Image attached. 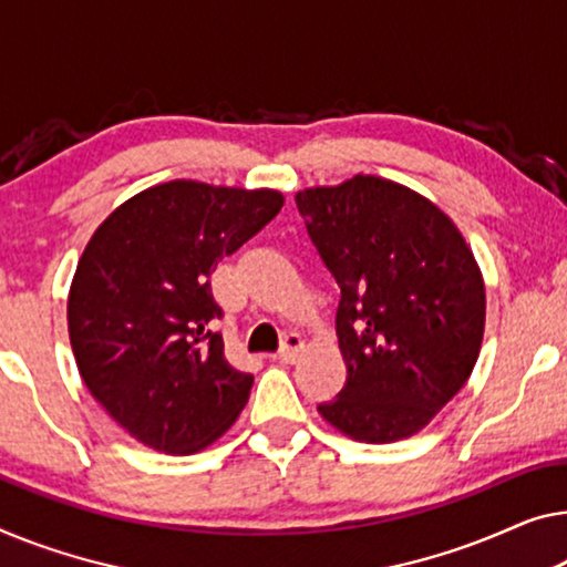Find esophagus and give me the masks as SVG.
Returning <instances> with one entry per match:
<instances>
[{
  "label": "esophagus",
  "instance_id": "esophagus-1",
  "mask_svg": "<svg viewBox=\"0 0 567 567\" xmlns=\"http://www.w3.org/2000/svg\"><path fill=\"white\" fill-rule=\"evenodd\" d=\"M300 353H302V338L298 333H287L275 359L282 361V364H292V361L300 359Z\"/></svg>",
  "mask_w": 567,
  "mask_h": 567
}]
</instances>
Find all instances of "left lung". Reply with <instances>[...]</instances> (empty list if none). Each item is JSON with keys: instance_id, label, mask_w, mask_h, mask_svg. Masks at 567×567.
Instances as JSON below:
<instances>
[{"instance_id": "1", "label": "left lung", "mask_w": 567, "mask_h": 567, "mask_svg": "<svg viewBox=\"0 0 567 567\" xmlns=\"http://www.w3.org/2000/svg\"><path fill=\"white\" fill-rule=\"evenodd\" d=\"M295 203L341 290L346 384L318 412L361 443L415 435L476 367L486 290L473 251L435 203L377 175L298 190Z\"/></svg>"}]
</instances>
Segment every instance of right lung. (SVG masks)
<instances>
[{
    "label": "right lung",
    "instance_id": "1",
    "mask_svg": "<svg viewBox=\"0 0 567 567\" xmlns=\"http://www.w3.org/2000/svg\"><path fill=\"white\" fill-rule=\"evenodd\" d=\"M282 193L152 185L91 236L68 295L83 384L134 441L188 455L229 430L255 377L224 357L208 277L272 221Z\"/></svg>",
    "mask_w": 567,
    "mask_h": 567
}]
</instances>
